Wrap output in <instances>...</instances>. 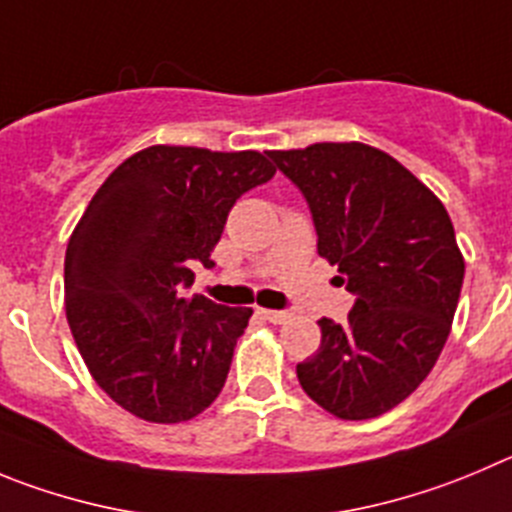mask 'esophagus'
<instances>
[{
  "instance_id": "esophagus-1",
  "label": "esophagus",
  "mask_w": 512,
  "mask_h": 512,
  "mask_svg": "<svg viewBox=\"0 0 512 512\" xmlns=\"http://www.w3.org/2000/svg\"><path fill=\"white\" fill-rule=\"evenodd\" d=\"M260 315H262V318H265V321H270V323L290 321L288 310H260Z\"/></svg>"
}]
</instances>
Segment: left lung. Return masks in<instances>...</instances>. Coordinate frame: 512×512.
I'll use <instances>...</instances> for the list:
<instances>
[{"instance_id": "8db88e82", "label": "left lung", "mask_w": 512, "mask_h": 512, "mask_svg": "<svg viewBox=\"0 0 512 512\" xmlns=\"http://www.w3.org/2000/svg\"><path fill=\"white\" fill-rule=\"evenodd\" d=\"M303 191L326 257L356 295L348 323L321 318L305 394L338 419H374L407 399L450 336L465 260L444 204L366 143L267 151Z\"/></svg>"}]
</instances>
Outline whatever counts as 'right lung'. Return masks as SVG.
Returning <instances> with one entry per match:
<instances>
[{
    "label": "right lung",
    "instance_id": "1",
    "mask_svg": "<svg viewBox=\"0 0 512 512\" xmlns=\"http://www.w3.org/2000/svg\"><path fill=\"white\" fill-rule=\"evenodd\" d=\"M275 176L257 151L148 146L103 181L65 252V313L95 384L138 419L197 417L252 308L186 298L234 202Z\"/></svg>",
    "mask_w": 512,
    "mask_h": 512
}]
</instances>
